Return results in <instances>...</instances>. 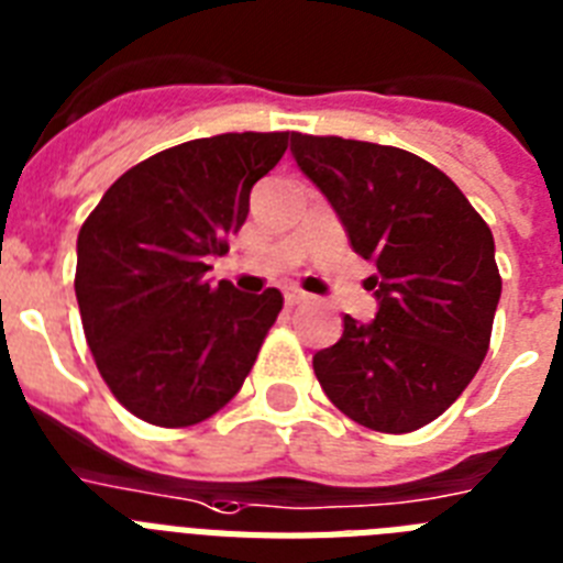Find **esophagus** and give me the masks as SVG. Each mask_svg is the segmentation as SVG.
<instances>
[{"label": "esophagus", "mask_w": 563, "mask_h": 563, "mask_svg": "<svg viewBox=\"0 0 563 563\" xmlns=\"http://www.w3.org/2000/svg\"><path fill=\"white\" fill-rule=\"evenodd\" d=\"M285 301L292 308V305H305V301H310V296L305 290H299V287H287Z\"/></svg>", "instance_id": "1"}]
</instances>
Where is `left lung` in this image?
<instances>
[{"mask_svg":"<svg viewBox=\"0 0 563 563\" xmlns=\"http://www.w3.org/2000/svg\"><path fill=\"white\" fill-rule=\"evenodd\" d=\"M290 152L376 267L374 322L345 316L342 339L313 356L316 379L365 429H422L489 351L500 299L492 230L449 175L406 148L292 132Z\"/></svg>","mask_w":563,"mask_h":563,"instance_id":"obj_1","label":"left lung"}]
</instances>
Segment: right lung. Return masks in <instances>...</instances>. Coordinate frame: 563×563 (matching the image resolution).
<instances>
[{"label":"right lung","instance_id":"1","mask_svg":"<svg viewBox=\"0 0 563 563\" xmlns=\"http://www.w3.org/2000/svg\"><path fill=\"white\" fill-rule=\"evenodd\" d=\"M290 132H230L164 148L123 172L77 239V305L97 371L134 417L184 429L230 402L285 305L230 282L212 255L247 221L250 189Z\"/></svg>","mask_w":563,"mask_h":563}]
</instances>
